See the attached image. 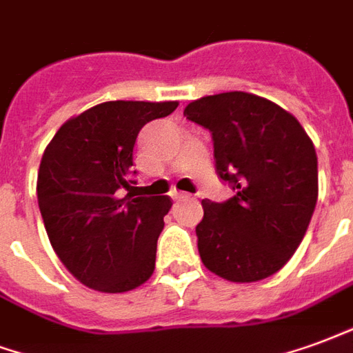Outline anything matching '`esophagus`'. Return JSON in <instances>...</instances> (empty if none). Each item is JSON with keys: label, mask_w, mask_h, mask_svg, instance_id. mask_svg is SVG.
<instances>
[{"label": "esophagus", "mask_w": 353, "mask_h": 353, "mask_svg": "<svg viewBox=\"0 0 353 353\" xmlns=\"http://www.w3.org/2000/svg\"><path fill=\"white\" fill-rule=\"evenodd\" d=\"M172 198L176 200V202H183V200H189L190 194H187V192H172Z\"/></svg>", "instance_id": "esophagus-1"}]
</instances>
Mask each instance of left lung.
Instances as JSON below:
<instances>
[{
  "mask_svg": "<svg viewBox=\"0 0 353 353\" xmlns=\"http://www.w3.org/2000/svg\"><path fill=\"white\" fill-rule=\"evenodd\" d=\"M183 114L210 129L216 174L236 190L223 203L202 200L203 265L230 283L268 279L294 256L314 213V143L290 112L245 91L202 97Z\"/></svg>",
  "mask_w": 353,
  "mask_h": 353,
  "instance_id": "1",
  "label": "left lung"
}]
</instances>
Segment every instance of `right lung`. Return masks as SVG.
<instances>
[{"label": "right lung", "instance_id": "1", "mask_svg": "<svg viewBox=\"0 0 353 353\" xmlns=\"http://www.w3.org/2000/svg\"><path fill=\"white\" fill-rule=\"evenodd\" d=\"M177 101H108L67 119L41 159L37 200L57 258L88 288L121 294L155 270L170 196H138L130 176L140 129ZM129 190L123 199L121 189Z\"/></svg>", "mask_w": 353, "mask_h": 353}]
</instances>
